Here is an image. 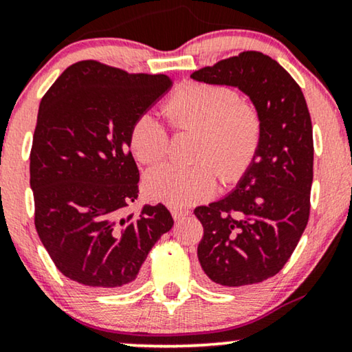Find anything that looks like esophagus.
I'll return each mask as SVG.
<instances>
[{"label":"esophagus","instance_id":"obj_1","mask_svg":"<svg viewBox=\"0 0 352 352\" xmlns=\"http://www.w3.org/2000/svg\"><path fill=\"white\" fill-rule=\"evenodd\" d=\"M172 212V217H174V220L175 221H178V220H182V219H185V217L190 214V210H186V209H172L170 210Z\"/></svg>","mask_w":352,"mask_h":352}]
</instances>
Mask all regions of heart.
Listing matches in <instances>:
<instances>
[{
    "label": "heart",
    "instance_id": "1",
    "mask_svg": "<svg viewBox=\"0 0 352 352\" xmlns=\"http://www.w3.org/2000/svg\"><path fill=\"white\" fill-rule=\"evenodd\" d=\"M166 113L177 131L199 132L195 166L164 164L146 174L151 199L172 207H188L209 199L223 182L236 183L247 174L260 150V111L241 100L236 89L210 82H186L166 102ZM129 143L143 164H156L169 153L167 127L151 113H142L131 127Z\"/></svg>",
    "mask_w": 352,
    "mask_h": 352
}]
</instances>
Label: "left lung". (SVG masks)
<instances>
[{
  "instance_id": "left-lung-1",
  "label": "left lung",
  "mask_w": 352,
  "mask_h": 352,
  "mask_svg": "<svg viewBox=\"0 0 352 352\" xmlns=\"http://www.w3.org/2000/svg\"><path fill=\"white\" fill-rule=\"evenodd\" d=\"M201 82L241 89L260 111V150L236 190L201 206L204 228L197 258L214 285L258 284L294 254L309 220L313 124L294 78L270 56L245 51L191 75Z\"/></svg>"
}]
</instances>
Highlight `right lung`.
I'll list each match as a JSON object with an SVG mask.
<instances>
[{"label":"right lung","instance_id":"right-lung-1","mask_svg":"<svg viewBox=\"0 0 352 352\" xmlns=\"http://www.w3.org/2000/svg\"><path fill=\"white\" fill-rule=\"evenodd\" d=\"M170 86L166 75L81 60L41 98L30 153L34 226L57 270L78 284L131 287L174 225L162 204L126 212L140 178L131 127Z\"/></svg>","mask_w":352,"mask_h":352}]
</instances>
